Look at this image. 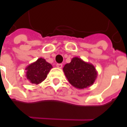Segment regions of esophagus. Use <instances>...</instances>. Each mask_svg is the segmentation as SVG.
Wrapping results in <instances>:
<instances>
[{
  "mask_svg": "<svg viewBox=\"0 0 127 127\" xmlns=\"http://www.w3.org/2000/svg\"><path fill=\"white\" fill-rule=\"evenodd\" d=\"M56 66H57L58 68H59V69H61V68L63 67V64H56Z\"/></svg>",
  "mask_w": 127,
  "mask_h": 127,
  "instance_id": "34e87169",
  "label": "esophagus"
}]
</instances>
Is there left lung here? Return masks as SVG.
<instances>
[{"mask_svg":"<svg viewBox=\"0 0 127 127\" xmlns=\"http://www.w3.org/2000/svg\"><path fill=\"white\" fill-rule=\"evenodd\" d=\"M63 71L69 82L78 89L91 86L97 77V71L93 64L78 57L73 58L70 63L66 64Z\"/></svg>","mask_w":127,"mask_h":127,"instance_id":"left-lung-1","label":"left lung"}]
</instances>
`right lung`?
Listing matches in <instances>:
<instances>
[{"mask_svg": "<svg viewBox=\"0 0 127 127\" xmlns=\"http://www.w3.org/2000/svg\"><path fill=\"white\" fill-rule=\"evenodd\" d=\"M52 68V64L44 58H38L35 62L26 66V78L31 84H39L45 80Z\"/></svg>", "mask_w": 127, "mask_h": 127, "instance_id": "1", "label": "right lung"}]
</instances>
